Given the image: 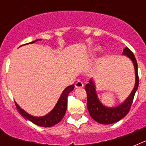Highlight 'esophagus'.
Segmentation results:
<instances>
[{
  "instance_id": "esophagus-1",
  "label": "esophagus",
  "mask_w": 146,
  "mask_h": 146,
  "mask_svg": "<svg viewBox=\"0 0 146 146\" xmlns=\"http://www.w3.org/2000/svg\"><path fill=\"white\" fill-rule=\"evenodd\" d=\"M84 86V84H83V82L82 81H77V82H76L75 84V87L76 88H82V87Z\"/></svg>"
}]
</instances>
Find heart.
Here are the masks:
<instances>
[{
    "mask_svg": "<svg viewBox=\"0 0 146 146\" xmlns=\"http://www.w3.org/2000/svg\"><path fill=\"white\" fill-rule=\"evenodd\" d=\"M98 50H99V47H94V48H92L91 50H89V56L92 57L93 55L96 54Z\"/></svg>",
    "mask_w": 146,
    "mask_h": 146,
    "instance_id": "b5f03b06",
    "label": "heart"
}]
</instances>
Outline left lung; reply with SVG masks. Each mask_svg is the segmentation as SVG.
<instances>
[{
    "instance_id": "8db88e82",
    "label": "left lung",
    "mask_w": 146,
    "mask_h": 146,
    "mask_svg": "<svg viewBox=\"0 0 146 146\" xmlns=\"http://www.w3.org/2000/svg\"><path fill=\"white\" fill-rule=\"evenodd\" d=\"M123 54L131 60L135 69L136 82L131 93L122 104L116 107H106L100 102L96 93V84L93 80H89V83L86 85L85 90L87 93V108L92 118L102 124H111L118 122L127 115L130 110L133 98L139 86L138 65L135 56L128 48H125Z\"/></svg>"
}]
</instances>
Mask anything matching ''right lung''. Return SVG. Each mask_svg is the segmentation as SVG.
Here are the masks:
<instances>
[{
  "label": "right lung",
  "instance_id": "right-lung-1",
  "mask_svg": "<svg viewBox=\"0 0 146 146\" xmlns=\"http://www.w3.org/2000/svg\"><path fill=\"white\" fill-rule=\"evenodd\" d=\"M38 40L41 39L35 40L34 42H30V44H33ZM73 89H74V85H71L70 86L66 87L60 96L54 108L48 113H47L46 115L42 116V117H35V116L31 115L24 111L23 109H22L17 104V103L15 102V104L17 109L19 110V113L26 119L39 127H50L58 123L63 119L64 114L66 113V107H67V97H68L69 93L73 91Z\"/></svg>",
  "mask_w": 146,
  "mask_h": 146
}]
</instances>
